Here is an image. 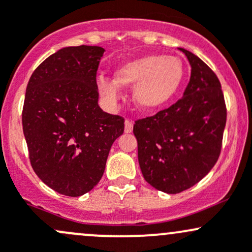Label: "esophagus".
<instances>
[{
    "mask_svg": "<svg viewBox=\"0 0 252 252\" xmlns=\"http://www.w3.org/2000/svg\"><path fill=\"white\" fill-rule=\"evenodd\" d=\"M132 129H133V121L131 120H125V132L126 133H131Z\"/></svg>",
    "mask_w": 252,
    "mask_h": 252,
    "instance_id": "esophagus-1",
    "label": "esophagus"
}]
</instances>
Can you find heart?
Wrapping results in <instances>:
<instances>
[{
	"instance_id": "1",
	"label": "heart",
	"mask_w": 252,
	"mask_h": 252,
	"mask_svg": "<svg viewBox=\"0 0 252 252\" xmlns=\"http://www.w3.org/2000/svg\"><path fill=\"white\" fill-rule=\"evenodd\" d=\"M184 79L179 59L163 55H145L121 63L114 72V80L101 77L98 90L107 101L114 103L120 88H133L134 104L144 112H155L166 105L179 90Z\"/></svg>"
}]
</instances>
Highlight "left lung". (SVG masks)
<instances>
[{"instance_id": "left-lung-1", "label": "left lung", "mask_w": 252, "mask_h": 252, "mask_svg": "<svg viewBox=\"0 0 252 252\" xmlns=\"http://www.w3.org/2000/svg\"><path fill=\"white\" fill-rule=\"evenodd\" d=\"M179 50L191 64L184 96L158 114L137 120L133 126L143 177L166 193L192 188L215 166L227 118L215 73L191 51Z\"/></svg>"}]
</instances>
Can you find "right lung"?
Segmentation results:
<instances>
[{
  "label": "right lung",
  "mask_w": 252,
  "mask_h": 252,
  "mask_svg": "<svg viewBox=\"0 0 252 252\" xmlns=\"http://www.w3.org/2000/svg\"><path fill=\"white\" fill-rule=\"evenodd\" d=\"M104 49L62 48L34 69L26 88L23 131L34 173L54 191L79 197L104 173L125 120L98 105L96 74Z\"/></svg>",
  "instance_id": "1"
}]
</instances>
